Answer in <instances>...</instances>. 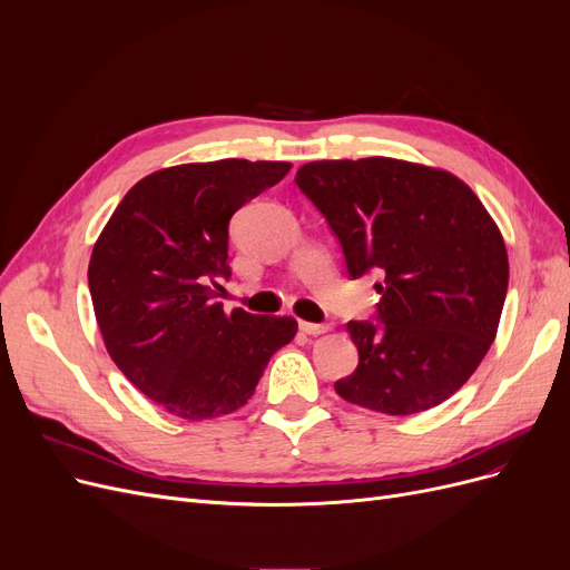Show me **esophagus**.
Segmentation results:
<instances>
[{"label": "esophagus", "instance_id": "obj_1", "mask_svg": "<svg viewBox=\"0 0 570 570\" xmlns=\"http://www.w3.org/2000/svg\"><path fill=\"white\" fill-rule=\"evenodd\" d=\"M299 331H302L304 335H323V333L331 331V325H325V323H308V321H299Z\"/></svg>", "mask_w": 570, "mask_h": 570}]
</instances>
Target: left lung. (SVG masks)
Segmentation results:
<instances>
[{
	"label": "left lung",
	"instance_id": "left-lung-1",
	"mask_svg": "<svg viewBox=\"0 0 570 570\" xmlns=\"http://www.w3.org/2000/svg\"><path fill=\"white\" fill-rule=\"evenodd\" d=\"M297 187L340 239L350 278L375 273V321H350L358 366L335 383L352 404L409 416L442 404L494 342L509 287L499 228L440 168L371 157L304 164Z\"/></svg>",
	"mask_w": 570,
	"mask_h": 570
}]
</instances>
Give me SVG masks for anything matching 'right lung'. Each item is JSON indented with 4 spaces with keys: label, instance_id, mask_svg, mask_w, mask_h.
Returning <instances> with one entry per match:
<instances>
[{
    "label": "right lung",
    "instance_id": "1",
    "mask_svg": "<svg viewBox=\"0 0 570 570\" xmlns=\"http://www.w3.org/2000/svg\"><path fill=\"white\" fill-rule=\"evenodd\" d=\"M292 164L223 159L142 178L92 249L88 283L114 364L154 404L204 421L245 406L297 321L223 312L228 223Z\"/></svg>",
    "mask_w": 570,
    "mask_h": 570
}]
</instances>
